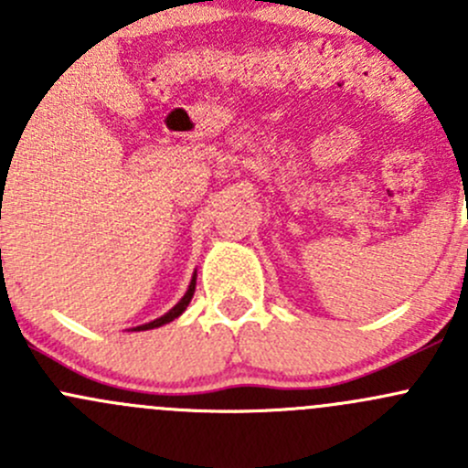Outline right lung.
<instances>
[{
  "label": "right lung",
  "instance_id": "right-lung-1",
  "mask_svg": "<svg viewBox=\"0 0 468 468\" xmlns=\"http://www.w3.org/2000/svg\"><path fill=\"white\" fill-rule=\"evenodd\" d=\"M195 285H197V276H192V282H190V287H187L186 296H183V299L178 301V303L174 305V308L169 310L167 314H163V317L155 319V322H149V324H144V325H138V328H133V330H149V328H158V325L169 324V322H174V319H176V317H181L183 310L187 308V303H190V299H192V296H195Z\"/></svg>",
  "mask_w": 468,
  "mask_h": 468
}]
</instances>
